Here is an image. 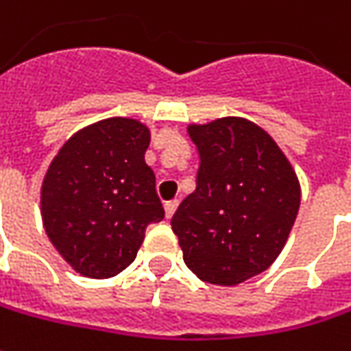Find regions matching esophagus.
<instances>
[{"label":"esophagus","mask_w":351,"mask_h":351,"mask_svg":"<svg viewBox=\"0 0 351 351\" xmlns=\"http://www.w3.org/2000/svg\"><path fill=\"white\" fill-rule=\"evenodd\" d=\"M176 208H178V200L165 202V216H167V218H173V214L176 212Z\"/></svg>","instance_id":"1"}]
</instances>
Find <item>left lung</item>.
Instances as JSON below:
<instances>
[{"instance_id": "1", "label": "left lung", "mask_w": 351, "mask_h": 351, "mask_svg": "<svg viewBox=\"0 0 351 351\" xmlns=\"http://www.w3.org/2000/svg\"><path fill=\"white\" fill-rule=\"evenodd\" d=\"M189 135L200 155L196 191L171 226L198 279L234 287L282 252L300 206L298 176L275 139L245 117L192 123Z\"/></svg>"}]
</instances>
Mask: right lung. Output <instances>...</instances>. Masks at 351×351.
<instances>
[{"label": "right lung", "mask_w": 351, "mask_h": 351, "mask_svg": "<svg viewBox=\"0 0 351 351\" xmlns=\"http://www.w3.org/2000/svg\"><path fill=\"white\" fill-rule=\"evenodd\" d=\"M151 131L108 117L76 131L40 186L45 232L76 273L110 279L130 267L149 223L165 218L155 173L145 162Z\"/></svg>", "instance_id": "1"}]
</instances>
